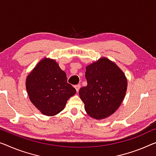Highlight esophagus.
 I'll return each instance as SVG.
<instances>
[{
  "label": "esophagus",
  "instance_id": "34e87169",
  "mask_svg": "<svg viewBox=\"0 0 156 156\" xmlns=\"http://www.w3.org/2000/svg\"><path fill=\"white\" fill-rule=\"evenodd\" d=\"M75 88H76V91L78 92L79 90H80V84H78V85H75Z\"/></svg>",
  "mask_w": 156,
  "mask_h": 156
}]
</instances>
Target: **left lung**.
I'll use <instances>...</instances> for the list:
<instances>
[{
    "label": "left lung",
    "mask_w": 156,
    "mask_h": 156,
    "mask_svg": "<svg viewBox=\"0 0 156 156\" xmlns=\"http://www.w3.org/2000/svg\"><path fill=\"white\" fill-rule=\"evenodd\" d=\"M87 85L79 90L86 112L94 119L113 114L121 104L127 82L125 74L107 58H101L86 67Z\"/></svg>",
    "instance_id": "obj_1"
}]
</instances>
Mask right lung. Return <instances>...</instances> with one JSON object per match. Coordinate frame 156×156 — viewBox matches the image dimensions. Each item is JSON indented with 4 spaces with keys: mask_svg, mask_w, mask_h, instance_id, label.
Wrapping results in <instances>:
<instances>
[{
    "mask_svg": "<svg viewBox=\"0 0 156 156\" xmlns=\"http://www.w3.org/2000/svg\"><path fill=\"white\" fill-rule=\"evenodd\" d=\"M26 87L30 100L45 115L63 110L76 90L67 83L66 74L55 60L45 58L28 76Z\"/></svg>",
    "mask_w": 156,
    "mask_h": 156,
    "instance_id": "obj_1",
    "label": "right lung"
}]
</instances>
